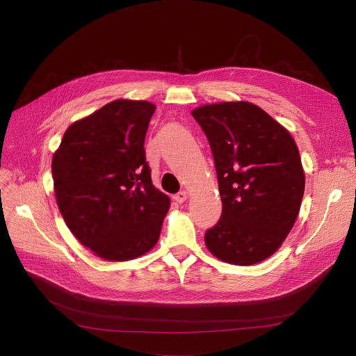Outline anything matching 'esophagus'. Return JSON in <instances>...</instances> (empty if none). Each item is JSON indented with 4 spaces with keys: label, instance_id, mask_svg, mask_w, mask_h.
I'll list each match as a JSON object with an SVG mask.
<instances>
[{
    "label": "esophagus",
    "instance_id": "obj_1",
    "mask_svg": "<svg viewBox=\"0 0 356 356\" xmlns=\"http://www.w3.org/2000/svg\"><path fill=\"white\" fill-rule=\"evenodd\" d=\"M188 197H189V193L186 192V191H183V192H180V193H177V195L175 196V200H176L177 203H184L186 200H188Z\"/></svg>",
    "mask_w": 356,
    "mask_h": 356
}]
</instances>
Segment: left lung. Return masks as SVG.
<instances>
[{"instance_id":"obj_1","label":"left lung","mask_w":356,"mask_h":356,"mask_svg":"<svg viewBox=\"0 0 356 356\" xmlns=\"http://www.w3.org/2000/svg\"><path fill=\"white\" fill-rule=\"evenodd\" d=\"M192 115L211 144L222 199L204 244L223 263H261L282 247L300 211L306 177L297 144L247 101L207 104Z\"/></svg>"}]
</instances>
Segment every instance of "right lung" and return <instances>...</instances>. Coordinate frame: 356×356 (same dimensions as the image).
Masks as SVG:
<instances>
[{"mask_svg": "<svg viewBox=\"0 0 356 356\" xmlns=\"http://www.w3.org/2000/svg\"><path fill=\"white\" fill-rule=\"evenodd\" d=\"M148 101L117 99L69 125L51 159L58 208L81 244L106 261H129L157 244L170 197L152 181Z\"/></svg>", "mask_w": 356, "mask_h": 356, "instance_id": "right-lung-1", "label": "right lung"}]
</instances>
